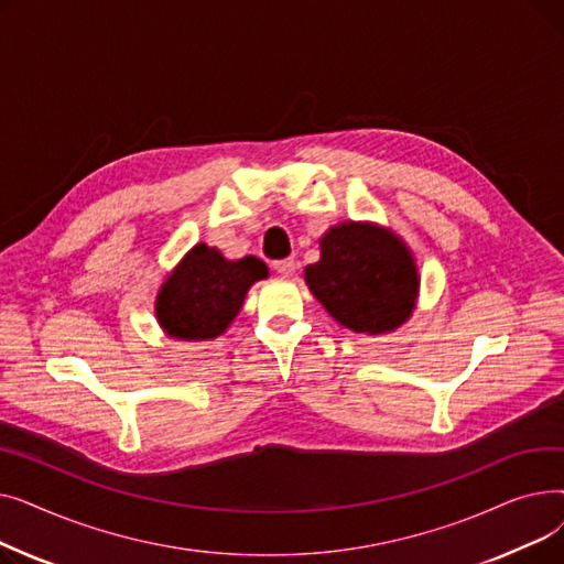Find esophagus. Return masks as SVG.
Listing matches in <instances>:
<instances>
[{
  "instance_id": "esophagus-1",
  "label": "esophagus",
  "mask_w": 564,
  "mask_h": 564,
  "mask_svg": "<svg viewBox=\"0 0 564 564\" xmlns=\"http://www.w3.org/2000/svg\"><path fill=\"white\" fill-rule=\"evenodd\" d=\"M272 267H274L276 274H281V276H292L294 270H297V262H294L292 258H283V260H274Z\"/></svg>"
}]
</instances>
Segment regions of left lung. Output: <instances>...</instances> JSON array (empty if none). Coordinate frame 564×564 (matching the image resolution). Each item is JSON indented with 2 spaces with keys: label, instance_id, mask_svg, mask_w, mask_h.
Masks as SVG:
<instances>
[{
  "label": "left lung",
  "instance_id": "8db88e82",
  "mask_svg": "<svg viewBox=\"0 0 564 564\" xmlns=\"http://www.w3.org/2000/svg\"><path fill=\"white\" fill-rule=\"evenodd\" d=\"M306 285L327 313L357 334H389L404 324L419 297V267L400 237L377 224L345 221L319 240Z\"/></svg>",
  "mask_w": 564,
  "mask_h": 564
}]
</instances>
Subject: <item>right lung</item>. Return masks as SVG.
Here are the masks:
<instances>
[{
	"label": "right lung",
	"mask_w": 564,
	"mask_h": 564,
	"mask_svg": "<svg viewBox=\"0 0 564 564\" xmlns=\"http://www.w3.org/2000/svg\"><path fill=\"white\" fill-rule=\"evenodd\" d=\"M267 274L270 270L256 256L226 260L221 251L196 245L158 292L160 327L177 340H213L230 327L249 288Z\"/></svg>",
	"instance_id": "right-lung-1"
}]
</instances>
